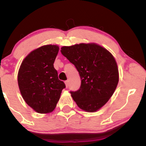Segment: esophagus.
Instances as JSON below:
<instances>
[{
	"instance_id": "1",
	"label": "esophagus",
	"mask_w": 146,
	"mask_h": 146,
	"mask_svg": "<svg viewBox=\"0 0 146 146\" xmlns=\"http://www.w3.org/2000/svg\"><path fill=\"white\" fill-rule=\"evenodd\" d=\"M64 82H65V84H66V86L68 87V80H66V81H65Z\"/></svg>"
}]
</instances>
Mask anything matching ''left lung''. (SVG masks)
Returning a JSON list of instances; mask_svg holds the SVG:
<instances>
[{
    "label": "left lung",
    "instance_id": "8db88e82",
    "mask_svg": "<svg viewBox=\"0 0 146 146\" xmlns=\"http://www.w3.org/2000/svg\"><path fill=\"white\" fill-rule=\"evenodd\" d=\"M61 53L74 64L81 78L80 88L70 91L73 100L85 111H97L111 98L118 84L114 57L94 43L63 46Z\"/></svg>",
    "mask_w": 146,
    "mask_h": 146
}]
</instances>
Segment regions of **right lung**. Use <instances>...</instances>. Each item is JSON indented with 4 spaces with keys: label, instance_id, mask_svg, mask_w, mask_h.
Masks as SVG:
<instances>
[{
    "label": "right lung",
    "instance_id": "obj_1",
    "mask_svg": "<svg viewBox=\"0 0 146 146\" xmlns=\"http://www.w3.org/2000/svg\"><path fill=\"white\" fill-rule=\"evenodd\" d=\"M58 51V46L51 44L37 48L25 58L18 71V83L22 96L37 113L53 111L66 87L58 79L53 66Z\"/></svg>",
    "mask_w": 146,
    "mask_h": 146
}]
</instances>
